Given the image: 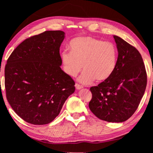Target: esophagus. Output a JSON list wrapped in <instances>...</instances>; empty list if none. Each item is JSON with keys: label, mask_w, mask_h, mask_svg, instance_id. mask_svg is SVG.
I'll use <instances>...</instances> for the list:
<instances>
[{"label": "esophagus", "mask_w": 153, "mask_h": 153, "mask_svg": "<svg viewBox=\"0 0 153 153\" xmlns=\"http://www.w3.org/2000/svg\"><path fill=\"white\" fill-rule=\"evenodd\" d=\"M75 86H76V88L77 89H78V90L83 88V86L82 85H79V84H77V83H76V85H75Z\"/></svg>", "instance_id": "34e87169"}]
</instances>
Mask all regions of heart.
<instances>
[{"label": "heart", "mask_w": 153, "mask_h": 153, "mask_svg": "<svg viewBox=\"0 0 153 153\" xmlns=\"http://www.w3.org/2000/svg\"><path fill=\"white\" fill-rule=\"evenodd\" d=\"M70 48L71 52L64 51L61 54L64 71L69 76L76 77L83 67L79 81L85 85L95 79L98 82L106 81L116 70L118 49L111 42L82 37L71 41Z\"/></svg>", "instance_id": "1"}]
</instances>
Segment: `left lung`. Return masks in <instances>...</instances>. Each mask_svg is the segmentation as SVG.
I'll list each match as a JSON object with an SVG mask.
<instances>
[{
  "instance_id": "obj_1",
  "label": "left lung",
  "mask_w": 153,
  "mask_h": 153,
  "mask_svg": "<svg viewBox=\"0 0 153 153\" xmlns=\"http://www.w3.org/2000/svg\"><path fill=\"white\" fill-rule=\"evenodd\" d=\"M118 56L116 70L109 79L91 87L89 107L97 118L109 122H123L138 108L147 86V76L141 54L136 48L114 35Z\"/></svg>"
}]
</instances>
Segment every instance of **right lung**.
Instances as JSON below:
<instances>
[{
  "instance_id": "right-lung-1",
  "label": "right lung",
  "mask_w": 153,
  "mask_h": 153,
  "mask_svg": "<svg viewBox=\"0 0 153 153\" xmlns=\"http://www.w3.org/2000/svg\"><path fill=\"white\" fill-rule=\"evenodd\" d=\"M62 31H46L19 44L4 70L6 99L25 122L44 125L59 114L75 91V82L61 69Z\"/></svg>"
}]
</instances>
